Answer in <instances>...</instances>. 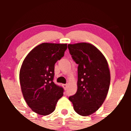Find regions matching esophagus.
<instances>
[{"mask_svg":"<svg viewBox=\"0 0 131 131\" xmlns=\"http://www.w3.org/2000/svg\"><path fill=\"white\" fill-rule=\"evenodd\" d=\"M63 85V88L64 89V90H66L67 89V84H62Z\"/></svg>","mask_w":131,"mask_h":131,"instance_id":"obj_1","label":"esophagus"}]
</instances>
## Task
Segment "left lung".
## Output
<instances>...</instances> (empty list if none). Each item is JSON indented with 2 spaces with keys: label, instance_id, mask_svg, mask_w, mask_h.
Returning a JSON list of instances; mask_svg holds the SVG:
<instances>
[{
  "label": "left lung",
  "instance_id": "left-lung-1",
  "mask_svg": "<svg viewBox=\"0 0 131 131\" xmlns=\"http://www.w3.org/2000/svg\"><path fill=\"white\" fill-rule=\"evenodd\" d=\"M72 58L78 64V90L69 100L79 115L88 116L103 104L108 92L110 73L102 52L89 43L68 45Z\"/></svg>",
  "mask_w": 131,
  "mask_h": 131
}]
</instances>
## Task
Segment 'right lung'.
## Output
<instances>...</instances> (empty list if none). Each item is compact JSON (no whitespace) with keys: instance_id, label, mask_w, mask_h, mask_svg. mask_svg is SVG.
<instances>
[{"instance_id":"right-lung-1","label":"right lung","mask_w":131,"mask_h":131,"mask_svg":"<svg viewBox=\"0 0 131 131\" xmlns=\"http://www.w3.org/2000/svg\"><path fill=\"white\" fill-rule=\"evenodd\" d=\"M67 49V43H42L32 49L23 62L19 82L24 99L34 112L48 115L63 95V88L53 82L55 64Z\"/></svg>"}]
</instances>
